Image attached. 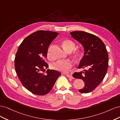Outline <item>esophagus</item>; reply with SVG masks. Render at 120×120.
Masks as SVG:
<instances>
[{
	"mask_svg": "<svg viewBox=\"0 0 120 120\" xmlns=\"http://www.w3.org/2000/svg\"><path fill=\"white\" fill-rule=\"evenodd\" d=\"M64 75H66L67 77H68V78H73V77H72V75L71 74H64Z\"/></svg>",
	"mask_w": 120,
	"mask_h": 120,
	"instance_id": "esophagus-1",
	"label": "esophagus"
}]
</instances>
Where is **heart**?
Returning a JSON list of instances; mask_svg holds the SVG:
<instances>
[{"instance_id": "1", "label": "heart", "mask_w": 120, "mask_h": 120, "mask_svg": "<svg viewBox=\"0 0 120 120\" xmlns=\"http://www.w3.org/2000/svg\"><path fill=\"white\" fill-rule=\"evenodd\" d=\"M62 45L64 49L67 51L71 52L75 48V43L71 39H64L62 41ZM53 47L52 45H50L47 52V56L48 59H51V51ZM74 56L75 58H79L81 54V50L77 49L74 52ZM73 63L71 60H59L52 64V68L54 70L62 72H66L69 69L71 68L73 66Z\"/></svg>"}]
</instances>
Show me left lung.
Instances as JSON below:
<instances>
[{
  "mask_svg": "<svg viewBox=\"0 0 120 120\" xmlns=\"http://www.w3.org/2000/svg\"><path fill=\"white\" fill-rule=\"evenodd\" d=\"M70 34L85 49L78 68H86L82 72H74L72 76L85 82V86L79 91L88 93L97 88L106 75L109 60L107 50L103 41L95 35L82 31H72Z\"/></svg>",
  "mask_w": 120,
  "mask_h": 120,
  "instance_id": "obj_1",
  "label": "left lung"
}]
</instances>
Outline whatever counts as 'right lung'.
<instances>
[{
    "label": "right lung",
    "mask_w": 120,
    "mask_h": 120,
    "mask_svg": "<svg viewBox=\"0 0 120 120\" xmlns=\"http://www.w3.org/2000/svg\"><path fill=\"white\" fill-rule=\"evenodd\" d=\"M59 33L38 30L30 34L21 42L16 53L14 67L22 85L35 95L43 96L52 88L59 71L45 68L49 65L45 60L49 46Z\"/></svg>",
    "instance_id": "obj_1"
}]
</instances>
